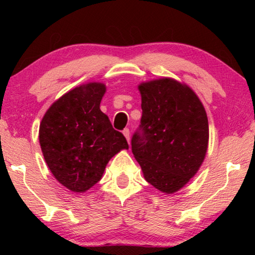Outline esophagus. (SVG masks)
<instances>
[{
  "instance_id": "esophagus-1",
  "label": "esophagus",
  "mask_w": 255,
  "mask_h": 255,
  "mask_svg": "<svg viewBox=\"0 0 255 255\" xmlns=\"http://www.w3.org/2000/svg\"><path fill=\"white\" fill-rule=\"evenodd\" d=\"M123 133L125 135V137L127 138V140H128V143H129V140H130V132H129V129L128 128H125L124 130H123Z\"/></svg>"
}]
</instances>
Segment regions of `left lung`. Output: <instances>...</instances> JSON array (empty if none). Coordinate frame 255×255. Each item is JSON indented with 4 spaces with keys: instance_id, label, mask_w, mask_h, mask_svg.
<instances>
[{
    "instance_id": "left-lung-1",
    "label": "left lung",
    "mask_w": 255,
    "mask_h": 255,
    "mask_svg": "<svg viewBox=\"0 0 255 255\" xmlns=\"http://www.w3.org/2000/svg\"><path fill=\"white\" fill-rule=\"evenodd\" d=\"M140 125L131 150L145 180L165 193L183 187L199 170L208 147V119L187 85L161 79L139 85Z\"/></svg>"
}]
</instances>
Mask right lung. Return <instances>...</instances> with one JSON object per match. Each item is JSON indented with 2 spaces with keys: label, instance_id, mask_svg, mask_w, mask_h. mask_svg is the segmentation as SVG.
<instances>
[{
  "label": "right lung",
  "instance_id": "1",
  "mask_svg": "<svg viewBox=\"0 0 255 255\" xmlns=\"http://www.w3.org/2000/svg\"><path fill=\"white\" fill-rule=\"evenodd\" d=\"M105 84L75 88L51 105L41 120L39 141L49 170L74 192L93 187L126 138L100 110Z\"/></svg>",
  "mask_w": 255,
  "mask_h": 255
}]
</instances>
